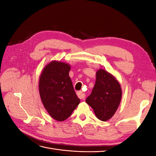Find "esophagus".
Wrapping results in <instances>:
<instances>
[{"label": "esophagus", "instance_id": "obj_1", "mask_svg": "<svg viewBox=\"0 0 156 156\" xmlns=\"http://www.w3.org/2000/svg\"><path fill=\"white\" fill-rule=\"evenodd\" d=\"M77 95L79 99H84L85 97V94H84L82 91H78L77 92Z\"/></svg>", "mask_w": 156, "mask_h": 156}]
</instances>
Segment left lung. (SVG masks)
Returning a JSON list of instances; mask_svg holds the SVG:
<instances>
[{
    "mask_svg": "<svg viewBox=\"0 0 156 156\" xmlns=\"http://www.w3.org/2000/svg\"><path fill=\"white\" fill-rule=\"evenodd\" d=\"M121 98V87L116 78L105 70L99 69L95 85L86 100L98 119L101 121L110 119L119 107Z\"/></svg>",
    "mask_w": 156,
    "mask_h": 156,
    "instance_id": "8db88e82",
    "label": "left lung"
}]
</instances>
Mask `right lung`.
<instances>
[{"label":"right lung","instance_id":"add662e5","mask_svg":"<svg viewBox=\"0 0 156 156\" xmlns=\"http://www.w3.org/2000/svg\"><path fill=\"white\" fill-rule=\"evenodd\" d=\"M69 64L53 61L45 67L39 81L44 106L49 115L59 122L69 117L80 102L69 76Z\"/></svg>","mask_w":156,"mask_h":156}]
</instances>
